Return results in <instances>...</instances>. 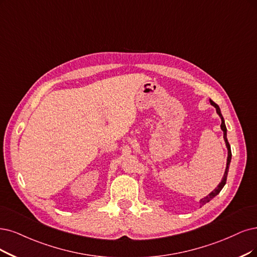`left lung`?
Returning a JSON list of instances; mask_svg holds the SVG:
<instances>
[{
    "mask_svg": "<svg viewBox=\"0 0 257 257\" xmlns=\"http://www.w3.org/2000/svg\"><path fill=\"white\" fill-rule=\"evenodd\" d=\"M210 102H211V104H212L213 107H215V108H216V112H217V114H218V115H219V116H220V118H221V126H220V127H221V130L223 131V140H224V142H225V146H226V149H227V159H226V166H225V170H224V174H223V177H222V179H221L220 183L217 185V187L214 189V191H213L212 193H210V194H208L207 196H205L204 198L200 199V201H199V203H200V206L204 205V204H205V203H207V202H210L214 197H216L218 194L220 193V191H221V189L223 188V186L225 185V182H226V177H227V173H229V167H230L231 159H232L231 146H230V144H229V142H227V138H226V127H225L224 119H223V116H222V114H221L220 108H219V106H218L217 103H215L212 99H210Z\"/></svg>",
    "mask_w": 257,
    "mask_h": 257,
    "instance_id": "obj_1",
    "label": "left lung"
}]
</instances>
